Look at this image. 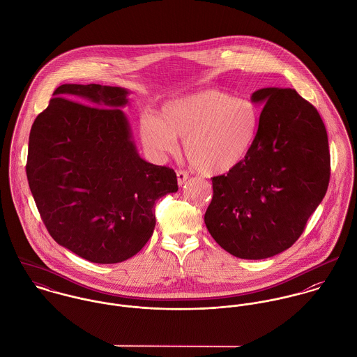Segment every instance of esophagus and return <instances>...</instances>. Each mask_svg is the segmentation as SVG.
Wrapping results in <instances>:
<instances>
[{"mask_svg": "<svg viewBox=\"0 0 357 357\" xmlns=\"http://www.w3.org/2000/svg\"><path fill=\"white\" fill-rule=\"evenodd\" d=\"M176 174H177V183H178V185L181 187V185L188 180V174H187L185 172H183V170H177Z\"/></svg>", "mask_w": 357, "mask_h": 357, "instance_id": "esophagus-1", "label": "esophagus"}]
</instances>
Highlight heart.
<instances>
[{
	"label": "heart",
	"mask_w": 357,
	"mask_h": 357,
	"mask_svg": "<svg viewBox=\"0 0 357 357\" xmlns=\"http://www.w3.org/2000/svg\"><path fill=\"white\" fill-rule=\"evenodd\" d=\"M259 111L249 99L207 89L167 102L158 116L140 119L144 147L173 153L183 139V153L201 174H222L243 162L255 144Z\"/></svg>",
	"instance_id": "1"
}]
</instances>
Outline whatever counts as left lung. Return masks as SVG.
Here are the masks:
<instances>
[{"label":"left lung","mask_w":357,"mask_h":357,"mask_svg":"<svg viewBox=\"0 0 357 357\" xmlns=\"http://www.w3.org/2000/svg\"><path fill=\"white\" fill-rule=\"evenodd\" d=\"M255 144L241 165L215 176L204 224L229 255L264 259L291 248L323 201L330 150L317 109L294 89L264 88Z\"/></svg>","instance_id":"left-lung-1"}]
</instances>
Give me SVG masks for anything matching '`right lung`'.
I'll list each match as a JSON object with an SVG mask.
<instances>
[{"label":"right lung","instance_id":"right-lung-1","mask_svg":"<svg viewBox=\"0 0 357 357\" xmlns=\"http://www.w3.org/2000/svg\"><path fill=\"white\" fill-rule=\"evenodd\" d=\"M128 95L64 84L29 137L27 180L48 232L96 264L137 255L153 235L156 201L178 190L173 169L139 156L121 109Z\"/></svg>","mask_w":357,"mask_h":357}]
</instances>
